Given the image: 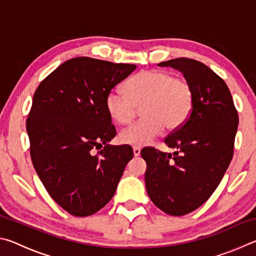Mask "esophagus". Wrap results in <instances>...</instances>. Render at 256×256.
<instances>
[{
	"label": "esophagus",
	"instance_id": "obj_1",
	"mask_svg": "<svg viewBox=\"0 0 256 256\" xmlns=\"http://www.w3.org/2000/svg\"><path fill=\"white\" fill-rule=\"evenodd\" d=\"M140 152H141L140 148H138V146H134V148H133V154H134V157H138V156H140Z\"/></svg>",
	"mask_w": 256,
	"mask_h": 256
}]
</instances>
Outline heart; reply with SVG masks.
Wrapping results in <instances>:
<instances>
[{"mask_svg": "<svg viewBox=\"0 0 256 256\" xmlns=\"http://www.w3.org/2000/svg\"><path fill=\"white\" fill-rule=\"evenodd\" d=\"M194 92L188 81L172 76L166 71L148 70L132 76L124 86V94L112 90L107 94L105 107L112 120L120 125L134 118L136 107H141L138 122L120 131V144L146 146L167 130H175L190 114Z\"/></svg>", "mask_w": 256, "mask_h": 256, "instance_id": "1", "label": "heart"}]
</instances>
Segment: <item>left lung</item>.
I'll list each match as a JSON object with an SVG mask.
<instances>
[{
  "label": "left lung",
  "mask_w": 256,
  "mask_h": 256,
  "mask_svg": "<svg viewBox=\"0 0 256 256\" xmlns=\"http://www.w3.org/2000/svg\"><path fill=\"white\" fill-rule=\"evenodd\" d=\"M158 66L183 73L194 102L184 124L164 138L175 152L141 150L146 188L160 210L184 216L201 206L222 182L232 158L238 114L227 84L206 64L180 58Z\"/></svg>",
  "instance_id": "1"
}]
</instances>
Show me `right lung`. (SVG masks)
Returning <instances> with one entry per match:
<instances>
[{
	"mask_svg": "<svg viewBox=\"0 0 256 256\" xmlns=\"http://www.w3.org/2000/svg\"><path fill=\"white\" fill-rule=\"evenodd\" d=\"M136 68L86 56L71 58L34 94L27 118L32 164L52 198L73 216L105 206L133 158L131 146L108 144L116 130L105 99Z\"/></svg>",
	"mask_w": 256,
	"mask_h": 256,
	"instance_id": "right-lung-1",
	"label": "right lung"
}]
</instances>
